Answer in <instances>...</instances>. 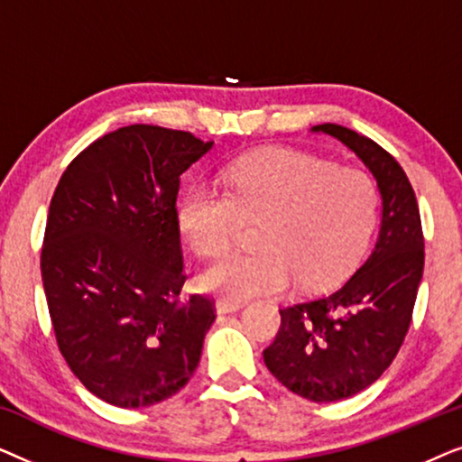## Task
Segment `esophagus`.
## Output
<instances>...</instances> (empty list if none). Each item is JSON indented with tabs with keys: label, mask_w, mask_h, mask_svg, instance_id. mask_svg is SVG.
Wrapping results in <instances>:
<instances>
[{
	"label": "esophagus",
	"mask_w": 462,
	"mask_h": 462,
	"mask_svg": "<svg viewBox=\"0 0 462 462\" xmlns=\"http://www.w3.org/2000/svg\"><path fill=\"white\" fill-rule=\"evenodd\" d=\"M244 307V302L239 300H229V299H218L217 300V311L218 313H236Z\"/></svg>",
	"instance_id": "obj_1"
}]
</instances>
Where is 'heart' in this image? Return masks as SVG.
Instances as JSON below:
<instances>
[{
    "label": "heart",
    "instance_id": "heart-1",
    "mask_svg": "<svg viewBox=\"0 0 462 462\" xmlns=\"http://www.w3.org/2000/svg\"><path fill=\"white\" fill-rule=\"evenodd\" d=\"M226 193L195 185L179 225L199 256L225 254L244 220L264 218L258 252H233L201 273V288L229 300L337 282L356 263L376 223L378 191L362 170L334 168L288 149L245 155L225 170Z\"/></svg>",
    "mask_w": 462,
    "mask_h": 462
}]
</instances>
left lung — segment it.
Returning <instances> with one entry per match:
<instances>
[{"instance_id":"left-lung-1","label":"left lung","mask_w":462,"mask_h":462,"mask_svg":"<svg viewBox=\"0 0 462 462\" xmlns=\"http://www.w3.org/2000/svg\"><path fill=\"white\" fill-rule=\"evenodd\" d=\"M311 132L351 149L383 199L381 231L362 267L334 292L280 309V332L263 351L283 387L326 403L370 387L395 359L412 321L425 239L414 189L393 155L343 125L321 124Z\"/></svg>"}]
</instances>
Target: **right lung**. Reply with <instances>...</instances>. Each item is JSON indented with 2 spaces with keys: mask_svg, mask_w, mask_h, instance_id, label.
Segmentation results:
<instances>
[{
  "mask_svg": "<svg viewBox=\"0 0 462 462\" xmlns=\"http://www.w3.org/2000/svg\"><path fill=\"white\" fill-rule=\"evenodd\" d=\"M191 132L134 124L109 132L62 172L50 201L42 282L56 343L81 384L117 408L185 387L214 302L180 300L176 195L212 149Z\"/></svg>",
  "mask_w": 462,
  "mask_h": 462,
  "instance_id": "obj_1",
  "label": "right lung"
}]
</instances>
